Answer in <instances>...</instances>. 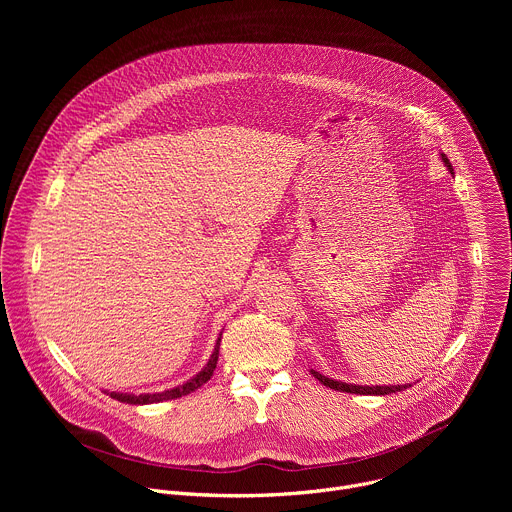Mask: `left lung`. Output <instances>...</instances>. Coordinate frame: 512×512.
I'll return each instance as SVG.
<instances>
[{"label": "left lung", "instance_id": "obj_1", "mask_svg": "<svg viewBox=\"0 0 512 512\" xmlns=\"http://www.w3.org/2000/svg\"><path fill=\"white\" fill-rule=\"evenodd\" d=\"M442 156V162L446 164V168L454 174V168L450 164V160L446 158V154H440ZM322 385L334 389V391H340V393H354V395H391V393H399L411 385H375V387H369V385H350V383H342V381H334V379H328L324 375H320L318 371H310Z\"/></svg>", "mask_w": 512, "mask_h": 512}]
</instances>
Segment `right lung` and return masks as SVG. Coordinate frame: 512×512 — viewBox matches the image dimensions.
<instances>
[{
    "label": "right lung",
    "mask_w": 512,
    "mask_h": 512,
    "mask_svg": "<svg viewBox=\"0 0 512 512\" xmlns=\"http://www.w3.org/2000/svg\"><path fill=\"white\" fill-rule=\"evenodd\" d=\"M218 348H221V338L216 340V346L206 362V367L196 375L192 377L190 381H186L184 385H178L174 389H168V391H162V393H143V395H129V393H107L111 395L113 399L121 401V403H129V405H150V403H160V401H170V399H178L182 395H188L192 391H196L198 387H202L206 381H210L214 369H216V360H218Z\"/></svg>",
    "instance_id": "1"
}]
</instances>
